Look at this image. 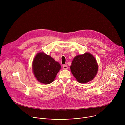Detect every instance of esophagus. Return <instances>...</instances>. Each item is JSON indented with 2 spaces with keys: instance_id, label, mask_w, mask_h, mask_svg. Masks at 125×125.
Masks as SVG:
<instances>
[{
  "instance_id": "esophagus-1",
  "label": "esophagus",
  "mask_w": 125,
  "mask_h": 125,
  "mask_svg": "<svg viewBox=\"0 0 125 125\" xmlns=\"http://www.w3.org/2000/svg\"><path fill=\"white\" fill-rule=\"evenodd\" d=\"M62 67H63V69H64V70H66V69H68V66H67V65H63Z\"/></svg>"
}]
</instances>
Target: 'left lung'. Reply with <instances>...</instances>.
Listing matches in <instances>:
<instances>
[{
  "label": "left lung",
  "instance_id": "1",
  "mask_svg": "<svg viewBox=\"0 0 125 125\" xmlns=\"http://www.w3.org/2000/svg\"><path fill=\"white\" fill-rule=\"evenodd\" d=\"M73 76L80 83H86L96 76L98 65L94 57L89 53L76 56L70 67Z\"/></svg>",
  "mask_w": 125,
  "mask_h": 125
}]
</instances>
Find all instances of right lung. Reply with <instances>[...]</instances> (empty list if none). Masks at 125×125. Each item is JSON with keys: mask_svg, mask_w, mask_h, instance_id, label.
Instances as JSON below:
<instances>
[{"mask_svg": "<svg viewBox=\"0 0 125 125\" xmlns=\"http://www.w3.org/2000/svg\"><path fill=\"white\" fill-rule=\"evenodd\" d=\"M61 69V65L50 56L43 52L38 53L32 62L33 74L37 80L44 84H49L54 80Z\"/></svg>", "mask_w": 125, "mask_h": 125, "instance_id": "obj_1", "label": "right lung"}]
</instances>
